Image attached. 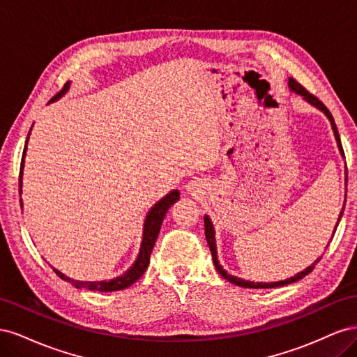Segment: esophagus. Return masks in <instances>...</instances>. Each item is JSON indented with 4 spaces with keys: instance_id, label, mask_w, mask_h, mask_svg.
<instances>
[{
    "instance_id": "obj_1",
    "label": "esophagus",
    "mask_w": 357,
    "mask_h": 357,
    "mask_svg": "<svg viewBox=\"0 0 357 357\" xmlns=\"http://www.w3.org/2000/svg\"><path fill=\"white\" fill-rule=\"evenodd\" d=\"M198 189H199V183L197 180H190L189 185H188V190L190 193H193V195H195V193L198 192Z\"/></svg>"
}]
</instances>
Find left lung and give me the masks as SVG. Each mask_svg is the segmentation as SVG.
<instances>
[{"label": "left lung", "instance_id": "left-lung-1", "mask_svg": "<svg viewBox=\"0 0 357 357\" xmlns=\"http://www.w3.org/2000/svg\"><path fill=\"white\" fill-rule=\"evenodd\" d=\"M289 89L290 92H295L296 95H301L302 98H304V101H307L310 105L316 107L317 110H320L323 114H325L328 117V121L331 122V126H332V131H333V135H335V139H337V144H338V150L341 156L344 158V150H342V146H341V139H340V135H338V129H337V125H335L333 122V117L332 114L329 113V110L326 109L325 105H323V102H320L316 96H312L310 92H307L302 86L294 80V79H289ZM345 188H347V167H345ZM344 207H345V201H344V205H342V210L338 215V222L337 225H335V229H333V235H335V231H337L338 228V223L342 218V213H344ZM204 228H205V238H207V243H208V247H210V252H211V256H213V262H214V266L215 269H218V273L228 280L229 283L235 284V286H240V287H248V289H273V287H280V286H286V284H290V283H295L298 282V280L304 278L305 275H308L312 269H314V266L317 265V262L320 261V257H317L314 262H312L308 268H305L304 271H301L298 274H295L294 277L290 278H286V280H280V282H268V283H264V282H248V280H244V278H240V277H235V275H231L228 274V271H225L223 266L220 265L219 259H218V247H215V231H214V226H213V222L210 220V218L207 214L204 215ZM333 238V236H332ZM328 247V245H326Z\"/></svg>", "mask_w": 357, "mask_h": 357}]
</instances>
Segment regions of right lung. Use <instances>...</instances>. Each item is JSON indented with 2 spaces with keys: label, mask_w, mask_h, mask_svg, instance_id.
<instances>
[{
  "label": "right lung",
  "mask_w": 357,
  "mask_h": 357,
  "mask_svg": "<svg viewBox=\"0 0 357 357\" xmlns=\"http://www.w3.org/2000/svg\"><path fill=\"white\" fill-rule=\"evenodd\" d=\"M68 89H70V82L63 86V89L52 101L61 98L62 95H66L68 92ZM31 129H29V134L26 137V143H25V149H24V155H22V164H20V177H19V193L20 195H22V174H24L25 155H26V149H28V139L31 135ZM178 199H180V192L177 189H174L169 193H167L164 198L158 201L153 207L149 210L146 219H144V225H143V240H142V245H139L138 256L135 259V262L132 264V266L129 268L128 271H125L122 275L112 278V280H109V282H107V280H102V282H79V280H73V278L67 277L66 274H62L56 268H53V271H55L56 275H59L62 280L70 282L74 287H77V289L84 287V289L95 290V291H114V290L126 289L131 284H134L137 280L146 273V269L150 262V255H152L153 245L156 243V238H158L159 231H160V225H162V222H164L165 214L171 208V205L177 202ZM20 207H24L22 198H20Z\"/></svg>",
  "instance_id": "add662e5"
}]
</instances>
